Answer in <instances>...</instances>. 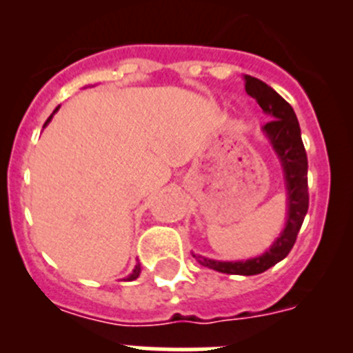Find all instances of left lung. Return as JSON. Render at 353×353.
<instances>
[{"label":"left lung","instance_id":"left-lung-1","mask_svg":"<svg viewBox=\"0 0 353 353\" xmlns=\"http://www.w3.org/2000/svg\"><path fill=\"white\" fill-rule=\"evenodd\" d=\"M245 92L249 97L260 104L263 113L270 118L261 130L272 145L277 159L281 162L286 183V205L288 215L281 235L265 251L261 256L249 258L245 261H219L194 254L199 265L214 269L223 274H236V276H256V274L269 270L276 263L285 260L292 251L299 230H301L304 217L310 207V192H307V155H305L304 143L301 138V127L292 105L277 92H274L269 84L256 77L244 76Z\"/></svg>","mask_w":353,"mask_h":353}]
</instances>
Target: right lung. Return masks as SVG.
Instances as JSON below:
<instances>
[{
  "instance_id": "right-lung-1",
  "label": "right lung",
  "mask_w": 353,
  "mask_h": 353,
  "mask_svg": "<svg viewBox=\"0 0 353 353\" xmlns=\"http://www.w3.org/2000/svg\"><path fill=\"white\" fill-rule=\"evenodd\" d=\"M58 109H60V108H56V109H54V113H56V111H58ZM54 113H52V114H54ZM52 114H51V117H49V118H48V121H46V123H43V127L48 125L49 121H51ZM139 274H141V265H139V263H138V265H136V267H134L132 274H130V276H127V281H134V279H138V277H139Z\"/></svg>"
}]
</instances>
